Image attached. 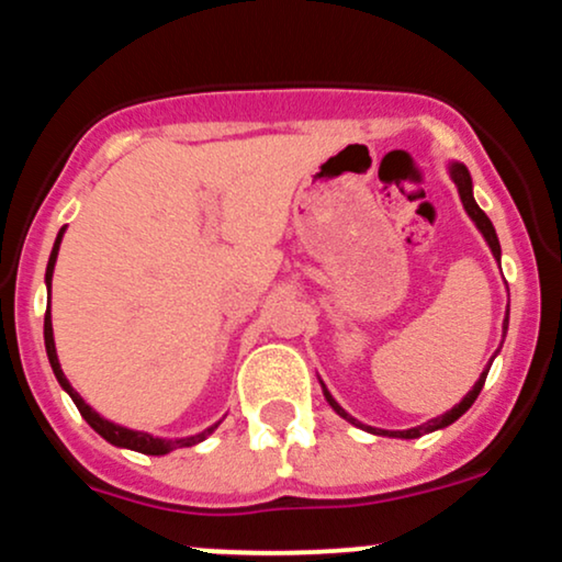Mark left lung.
Instances as JSON below:
<instances>
[{"mask_svg":"<svg viewBox=\"0 0 562 562\" xmlns=\"http://www.w3.org/2000/svg\"><path fill=\"white\" fill-rule=\"evenodd\" d=\"M451 179H454V184H457V190H460V198H462V205H465V211L470 214V218H473L475 222V227L481 229V235L486 237V243H488V248H492V254H494V259L499 261V240H496V232H494V224L488 222V216L483 214V211L479 209V203H475V198H473V182H470V173H468V169L462 164H451ZM505 333H507V317H505ZM486 375H488V370L486 372H481V378H479V383L473 385V391L468 393L465 398H462L460 404L454 406V409H449L447 415H441V417H436V420H430V423H425V425H417V428H409V430H378V428H370V425H362V423H357L353 420L351 415H346L344 409H340L338 406V402H335V398L330 396V391L325 389V398L327 402H330V406L335 412H338L340 417H346L348 423H353V425H359V428H364V430H370V434H380V436H391V438H420L423 434H430V430H438V428H447V425H451L457 420V417H462L465 415V412L470 409V406H473V402L475 398H479V393H481V389H483V383H486Z\"/></svg>","mask_w":562,"mask_h":562,"instance_id":"obj_1","label":"left lung"}]
</instances>
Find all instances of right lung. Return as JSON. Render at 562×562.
Here are the masks:
<instances>
[{"label":"right lung","instance_id":"right-lung-1","mask_svg":"<svg viewBox=\"0 0 562 562\" xmlns=\"http://www.w3.org/2000/svg\"><path fill=\"white\" fill-rule=\"evenodd\" d=\"M60 240H63V232H60V235H57L53 254H49L47 277H44V280H47V288L53 285V269H55V261H57V250H60ZM44 346H47V357H49V364H53V372H55L57 383H60L63 389H66V391L70 393V398H74V404L79 406V412H81L83 420H87L89 425H92V428H94L97 434H100L102 438H105V441H111L113 447H126V449L142 451V454H169V451H173V449L192 447V443L203 441L205 436L214 434V428L218 425V423H216L214 428L203 430V434H198V436H190V438H177V441H166V438H153L150 434H139V430H128V428H121V425H115V423L102 420V417L97 415V412L92 409V406L83 404V398L79 396V393L74 391V385L68 383L66 375H63L60 362H57V351H55L53 319H49V306H47V314H44Z\"/></svg>","mask_w":562,"mask_h":562}]
</instances>
